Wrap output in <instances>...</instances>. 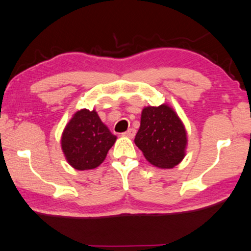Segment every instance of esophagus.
I'll return each mask as SVG.
<instances>
[{"instance_id": "1", "label": "esophagus", "mask_w": 251, "mask_h": 251, "mask_svg": "<svg viewBox=\"0 0 251 251\" xmlns=\"http://www.w3.org/2000/svg\"><path fill=\"white\" fill-rule=\"evenodd\" d=\"M135 134H136V130H135L134 128H129L128 130H127V132H125L123 135H124V136H126V137L133 138L135 136Z\"/></svg>"}]
</instances>
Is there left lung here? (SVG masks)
I'll use <instances>...</instances> for the list:
<instances>
[{"mask_svg": "<svg viewBox=\"0 0 251 251\" xmlns=\"http://www.w3.org/2000/svg\"><path fill=\"white\" fill-rule=\"evenodd\" d=\"M134 142L151 164L172 169L185 156L188 135L176 110L162 104L143 108L141 126Z\"/></svg>", "mask_w": 251, "mask_h": 251, "instance_id": "obj_1", "label": "left lung"}]
</instances>
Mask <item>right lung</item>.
Instances as JSON below:
<instances>
[{
  "label": "right lung",
  "mask_w": 251,
  "mask_h": 251,
  "mask_svg": "<svg viewBox=\"0 0 251 251\" xmlns=\"http://www.w3.org/2000/svg\"><path fill=\"white\" fill-rule=\"evenodd\" d=\"M116 140L96 110L80 109L75 111L63 129L61 149L74 169L93 170L104 162Z\"/></svg>",
  "instance_id": "1"
}]
</instances>
